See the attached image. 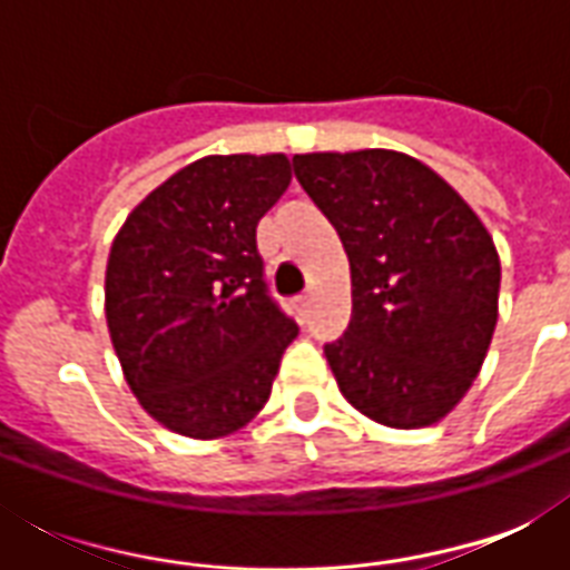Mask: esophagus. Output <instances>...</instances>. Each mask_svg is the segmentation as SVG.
Wrapping results in <instances>:
<instances>
[{"label": "esophagus", "instance_id": "obj_1", "mask_svg": "<svg viewBox=\"0 0 570 570\" xmlns=\"http://www.w3.org/2000/svg\"><path fill=\"white\" fill-rule=\"evenodd\" d=\"M311 304H313L311 295H298V298H295V311H298V316H302V320H307V316H311Z\"/></svg>", "mask_w": 570, "mask_h": 570}]
</instances>
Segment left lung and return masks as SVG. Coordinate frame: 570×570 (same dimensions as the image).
<instances>
[{
	"label": "left lung",
	"instance_id": "left-lung-1",
	"mask_svg": "<svg viewBox=\"0 0 570 570\" xmlns=\"http://www.w3.org/2000/svg\"><path fill=\"white\" fill-rule=\"evenodd\" d=\"M293 165L352 268V320L325 346L340 393L390 429L438 423L470 390L494 337L491 233L414 156L302 154Z\"/></svg>",
	"mask_w": 570,
	"mask_h": 570
}]
</instances>
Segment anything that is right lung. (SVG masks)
I'll return each mask as SVG.
<instances>
[{
  "mask_svg": "<svg viewBox=\"0 0 570 570\" xmlns=\"http://www.w3.org/2000/svg\"><path fill=\"white\" fill-rule=\"evenodd\" d=\"M293 180L284 154L204 156L127 215L106 266L124 379L156 423L197 441L250 423L298 334L268 295L257 222Z\"/></svg>",
  "mask_w": 570,
  "mask_h": 570,
  "instance_id": "add662e5",
  "label": "right lung"
}]
</instances>
